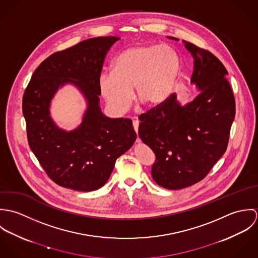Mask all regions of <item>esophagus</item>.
Segmentation results:
<instances>
[{
	"label": "esophagus",
	"mask_w": 258,
	"mask_h": 258,
	"mask_svg": "<svg viewBox=\"0 0 258 258\" xmlns=\"http://www.w3.org/2000/svg\"><path fill=\"white\" fill-rule=\"evenodd\" d=\"M139 123H140V122H139V120H138V119H136V120H134V121H133V127H134V130L136 131V133H137V134H138V128H139ZM136 142H137V143H140L141 141H140V139L138 138Z\"/></svg>",
	"instance_id": "obj_1"
}]
</instances>
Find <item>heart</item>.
Returning <instances> with one entry per match:
<instances>
[{
    "label": "heart",
    "instance_id": "1",
    "mask_svg": "<svg viewBox=\"0 0 258 258\" xmlns=\"http://www.w3.org/2000/svg\"><path fill=\"white\" fill-rule=\"evenodd\" d=\"M181 69L177 50L168 44L134 45L121 50L112 71L98 77L102 96L118 113L127 110L136 97L148 106H156L172 93Z\"/></svg>",
    "mask_w": 258,
    "mask_h": 258
}]
</instances>
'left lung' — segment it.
I'll return each instance as SVG.
<instances>
[{"label":"left lung","mask_w":258,"mask_h":258,"mask_svg":"<svg viewBox=\"0 0 258 258\" xmlns=\"http://www.w3.org/2000/svg\"><path fill=\"white\" fill-rule=\"evenodd\" d=\"M184 43L194 58L190 82L199 95L182 106L172 94L139 116L138 134L156 155L153 180L168 189L197 184L209 174L227 148L235 116L233 92L221 60L207 49Z\"/></svg>","instance_id":"left-lung-1"}]
</instances>
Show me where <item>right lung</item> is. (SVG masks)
I'll list each match as a JSON object with an SVG mask.
<instances>
[{"label": "right lung", "instance_id": "add662e5", "mask_svg": "<svg viewBox=\"0 0 258 258\" xmlns=\"http://www.w3.org/2000/svg\"><path fill=\"white\" fill-rule=\"evenodd\" d=\"M120 38H89L44 59L23 97V113L31 150L47 176L58 185L79 191L98 189L108 181L117 158L136 140L132 121L112 119L99 106L98 77L111 46ZM72 83L88 108L82 124L68 133L53 122L49 106L56 91Z\"/></svg>", "mask_w": 258, "mask_h": 258}]
</instances>
